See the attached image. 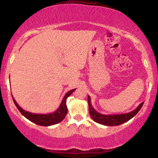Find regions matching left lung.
Segmentation results:
<instances>
[{"instance_id": "left-lung-1", "label": "left lung", "mask_w": 158, "mask_h": 158, "mask_svg": "<svg viewBox=\"0 0 158 158\" xmlns=\"http://www.w3.org/2000/svg\"><path fill=\"white\" fill-rule=\"evenodd\" d=\"M88 103L89 106V113L91 118L98 124L106 125V126H117L123 123L128 122L129 119L133 118L137 114L143 106L144 103H141L138 107L134 111L127 114H114V115H104L97 112L92 106L90 103V96H88Z\"/></svg>"}]
</instances>
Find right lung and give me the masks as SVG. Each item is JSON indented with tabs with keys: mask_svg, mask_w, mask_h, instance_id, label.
Segmentation results:
<instances>
[{
	"mask_svg": "<svg viewBox=\"0 0 158 158\" xmlns=\"http://www.w3.org/2000/svg\"><path fill=\"white\" fill-rule=\"evenodd\" d=\"M75 89H73L68 91L67 94L64 95L63 99H62L61 104H60V107L56 110L55 112L52 114H33L31 112L26 111L25 110L21 109V108L18 105L16 101H15L14 97L12 96L14 102L19 109V111L21 112L23 116H25L27 119H29L31 122H34V124L40 125V126H51V125H54L58 123L61 122L62 120L64 119L65 116L68 114V108H67L66 105V100L68 97L70 96L73 92L75 91Z\"/></svg>",
	"mask_w": 158,
	"mask_h": 158,
	"instance_id": "right-lung-1",
	"label": "right lung"
}]
</instances>
